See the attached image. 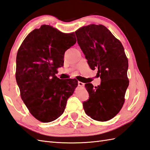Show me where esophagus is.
Returning a JSON list of instances; mask_svg holds the SVG:
<instances>
[{
	"instance_id": "esophagus-1",
	"label": "esophagus",
	"mask_w": 150,
	"mask_h": 150,
	"mask_svg": "<svg viewBox=\"0 0 150 150\" xmlns=\"http://www.w3.org/2000/svg\"><path fill=\"white\" fill-rule=\"evenodd\" d=\"M78 85L80 87H83L84 86V83L83 82H78Z\"/></svg>"
}]
</instances>
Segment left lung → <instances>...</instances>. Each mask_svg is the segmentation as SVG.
<instances>
[{"label": "left lung", "mask_w": 150, "mask_h": 150, "mask_svg": "<svg viewBox=\"0 0 150 150\" xmlns=\"http://www.w3.org/2000/svg\"><path fill=\"white\" fill-rule=\"evenodd\" d=\"M77 43L92 70L98 69L101 83L85 87L89 100L83 103L86 113L95 120L108 121L124 105L129 86L128 59L121 42L102 25H90L75 32Z\"/></svg>", "instance_id": "8db88e82"}]
</instances>
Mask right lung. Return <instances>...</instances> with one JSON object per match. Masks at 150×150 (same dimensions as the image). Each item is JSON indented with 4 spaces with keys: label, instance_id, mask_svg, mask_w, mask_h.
<instances>
[{
    "label": "right lung",
    "instance_id": "right-lung-1",
    "mask_svg": "<svg viewBox=\"0 0 150 150\" xmlns=\"http://www.w3.org/2000/svg\"><path fill=\"white\" fill-rule=\"evenodd\" d=\"M76 42L74 33L44 25L30 32L18 49L16 82L22 100L38 120L47 123L59 117L78 86L75 79L56 76V69L63 66L65 51Z\"/></svg>",
    "mask_w": 150,
    "mask_h": 150
}]
</instances>
